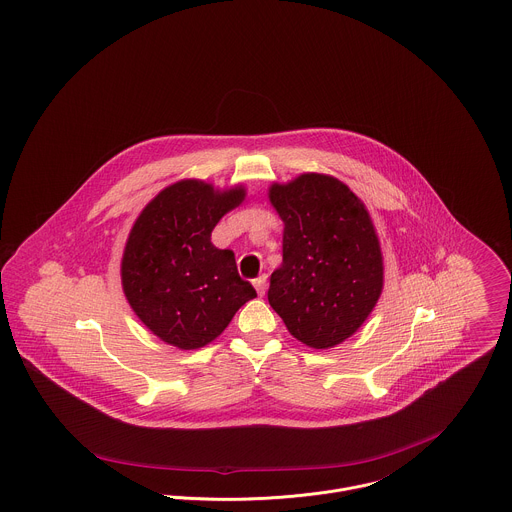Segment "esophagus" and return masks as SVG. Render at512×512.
I'll return each instance as SVG.
<instances>
[{
	"instance_id": "obj_1",
	"label": "esophagus",
	"mask_w": 512,
	"mask_h": 512,
	"mask_svg": "<svg viewBox=\"0 0 512 512\" xmlns=\"http://www.w3.org/2000/svg\"><path fill=\"white\" fill-rule=\"evenodd\" d=\"M253 285H255V289H257V293H259V297H263L265 291H267V277H265V275L257 277V279L253 281Z\"/></svg>"
}]
</instances>
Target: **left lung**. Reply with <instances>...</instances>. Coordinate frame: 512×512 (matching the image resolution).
<instances>
[{
    "mask_svg": "<svg viewBox=\"0 0 512 512\" xmlns=\"http://www.w3.org/2000/svg\"><path fill=\"white\" fill-rule=\"evenodd\" d=\"M269 201L285 223L269 305L297 341L335 347L365 323L383 291V255L369 211L345 183L321 173L273 183Z\"/></svg>",
    "mask_w": 512,
    "mask_h": 512,
    "instance_id": "obj_1",
    "label": "left lung"
}]
</instances>
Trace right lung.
Listing matches in <instances>:
<instances>
[{
  "label": "right lung",
  "instance_id": "1",
  "mask_svg": "<svg viewBox=\"0 0 512 512\" xmlns=\"http://www.w3.org/2000/svg\"><path fill=\"white\" fill-rule=\"evenodd\" d=\"M245 199L241 185L219 191L183 179L151 199L127 237L123 293L143 325L167 345L199 349L217 339L253 297L235 255L211 243L219 219Z\"/></svg>",
  "mask_w": 512,
  "mask_h": 512
}]
</instances>
